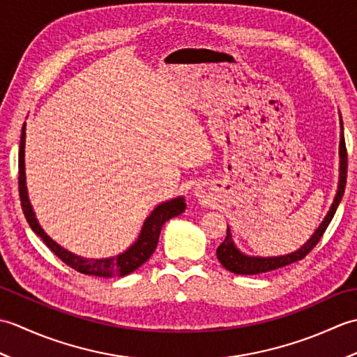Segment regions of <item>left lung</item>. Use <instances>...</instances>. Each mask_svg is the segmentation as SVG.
<instances>
[{"instance_id":"8db88e82","label":"left lung","mask_w":357,"mask_h":357,"mask_svg":"<svg viewBox=\"0 0 357 357\" xmlns=\"http://www.w3.org/2000/svg\"><path fill=\"white\" fill-rule=\"evenodd\" d=\"M339 158H340V167H339V185H337V193L335 196V201H333L330 211L325 216L322 224L317 227L314 234L310 238L304 245L299 250L284 256H275V257H257V256H247L241 253L239 250L234 245L231 239L230 229L227 227V236L221 245L216 250V256L219 262H221L222 267H225L231 273H236V275H259V273H267L271 270L282 268L285 265H290L293 262H298L312 252L316 247L317 242L321 241L324 236L325 230H327L328 224L331 222L333 216H335L336 210L339 207V202L342 199L344 192H345V184H347V167H348V156H347V147H345V138H344V124L342 119H340V144H339Z\"/></svg>"}]
</instances>
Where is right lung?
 I'll list each match as a JSON object with an SVG mask.
<instances>
[{
	"label": "right lung",
	"mask_w": 357,
	"mask_h": 357,
	"mask_svg": "<svg viewBox=\"0 0 357 357\" xmlns=\"http://www.w3.org/2000/svg\"><path fill=\"white\" fill-rule=\"evenodd\" d=\"M24 146H26V123L22 126L21 132V141H20V151H18V188H20V199L21 207L24 211V216L38 236L43 239V242L47 245L53 253H55L59 259L64 264L69 265L73 270L84 275L92 276H101V278H113V276H126L130 275L132 271L139 268L141 265L150 259L156 250L159 233H161L162 225L169 221V219L178 216L185 210V199L183 196L174 198L172 201L162 202L158 206L151 215L146 219L142 225V230L138 241L127 250V252L121 253L115 257H105V259H86L67 252L61 245H58L55 241H52L47 234L44 233L41 225L38 224L35 213L30 206L29 196H27V187H26V172H24Z\"/></svg>",
	"instance_id": "add662e5"
}]
</instances>
